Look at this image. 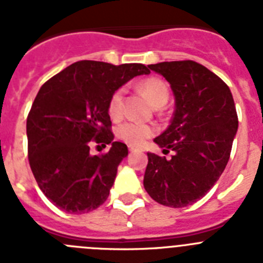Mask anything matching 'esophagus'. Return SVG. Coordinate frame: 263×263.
<instances>
[{
  "mask_svg": "<svg viewBox=\"0 0 263 263\" xmlns=\"http://www.w3.org/2000/svg\"><path fill=\"white\" fill-rule=\"evenodd\" d=\"M134 150H136V147H134V146H132V145H129V152L133 153Z\"/></svg>",
  "mask_w": 263,
  "mask_h": 263,
  "instance_id": "1",
  "label": "esophagus"
}]
</instances>
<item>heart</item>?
<instances>
[{"instance_id": "obj_1", "label": "heart", "mask_w": 263, "mask_h": 263, "mask_svg": "<svg viewBox=\"0 0 263 263\" xmlns=\"http://www.w3.org/2000/svg\"><path fill=\"white\" fill-rule=\"evenodd\" d=\"M143 95L150 100V103L155 106H162L167 103L170 95L168 84L163 79L152 76V78L143 79L138 84ZM124 97L125 89L122 87L110 95L108 101V115L113 120H120L124 115ZM116 134L124 142L132 146H141L146 139L155 134V127L153 125L137 122V121H126L117 126Z\"/></svg>"}]
</instances>
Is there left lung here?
I'll return each instance as SVG.
<instances>
[{
    "label": "left lung",
    "mask_w": 263,
    "mask_h": 263,
    "mask_svg": "<svg viewBox=\"0 0 263 263\" xmlns=\"http://www.w3.org/2000/svg\"><path fill=\"white\" fill-rule=\"evenodd\" d=\"M170 83L175 111L170 126L154 139L171 158L147 153L143 185L157 203L171 208L194 204L225 170L238 127L227 84L194 60L150 64Z\"/></svg>",
    "instance_id": "1"
}]
</instances>
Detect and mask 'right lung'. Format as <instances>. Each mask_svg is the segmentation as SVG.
I'll return each instance as SVG.
<instances>
[{
  "label": "right lung",
  "instance_id": "obj_1",
  "mask_svg": "<svg viewBox=\"0 0 263 263\" xmlns=\"http://www.w3.org/2000/svg\"><path fill=\"white\" fill-rule=\"evenodd\" d=\"M143 64L81 60L42 85L27 116V153L36 183L48 200L68 213H87L108 199L127 146L113 142L108 101ZM111 144L92 156L90 146Z\"/></svg>",
  "mask_w": 263,
  "mask_h": 263
}]
</instances>
